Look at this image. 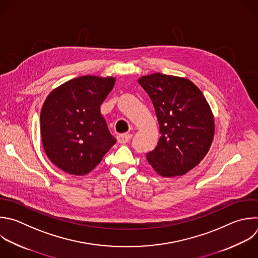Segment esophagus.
I'll return each mask as SVG.
<instances>
[{
    "instance_id": "esophagus-1",
    "label": "esophagus",
    "mask_w": 258,
    "mask_h": 258,
    "mask_svg": "<svg viewBox=\"0 0 258 258\" xmlns=\"http://www.w3.org/2000/svg\"><path fill=\"white\" fill-rule=\"evenodd\" d=\"M116 139L119 144H126L131 141L132 135L131 134H121V135H118Z\"/></svg>"
}]
</instances>
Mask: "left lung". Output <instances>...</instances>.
Returning <instances> with one entry per match:
<instances>
[{"label":"left lung","instance_id":"left-lung-1","mask_svg":"<svg viewBox=\"0 0 258 258\" xmlns=\"http://www.w3.org/2000/svg\"><path fill=\"white\" fill-rule=\"evenodd\" d=\"M139 84L149 94L157 115L160 139L147 160L163 177L186 174L208 154L215 136L212 109L190 80L155 73Z\"/></svg>","mask_w":258,"mask_h":258}]
</instances>
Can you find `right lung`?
<instances>
[{
  "label": "right lung",
  "instance_id": "1",
  "mask_svg": "<svg viewBox=\"0 0 258 258\" xmlns=\"http://www.w3.org/2000/svg\"><path fill=\"white\" fill-rule=\"evenodd\" d=\"M114 77L82 76L53 89L40 112V135L48 159L72 175H86L116 143L100 105Z\"/></svg>",
  "mask_w": 258,
  "mask_h": 258
}]
</instances>
